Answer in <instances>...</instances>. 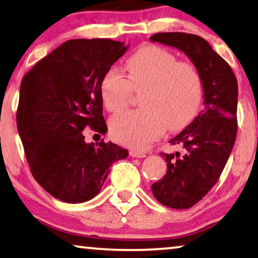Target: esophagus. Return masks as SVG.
I'll list each match as a JSON object with an SVG mask.
<instances>
[{
  "instance_id": "34e87169",
  "label": "esophagus",
  "mask_w": 258,
  "mask_h": 258,
  "mask_svg": "<svg viewBox=\"0 0 258 258\" xmlns=\"http://www.w3.org/2000/svg\"><path fill=\"white\" fill-rule=\"evenodd\" d=\"M130 155L132 157H137V158H144L147 156L146 153H144V151H140V150H131Z\"/></svg>"
}]
</instances>
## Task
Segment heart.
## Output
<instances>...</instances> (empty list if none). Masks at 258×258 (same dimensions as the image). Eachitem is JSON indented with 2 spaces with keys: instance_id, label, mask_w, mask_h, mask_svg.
Segmentation results:
<instances>
[{
  "instance_id": "heart-1",
  "label": "heart",
  "mask_w": 258,
  "mask_h": 258,
  "mask_svg": "<svg viewBox=\"0 0 258 258\" xmlns=\"http://www.w3.org/2000/svg\"><path fill=\"white\" fill-rule=\"evenodd\" d=\"M126 77L109 69L102 77L100 94L104 107L117 112L126 107L133 91L141 92V109L128 110L110 120V134L119 144L141 149L169 131H180L201 108L203 80L194 65L178 62L167 49L148 44L125 62Z\"/></svg>"
}]
</instances>
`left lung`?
Wrapping results in <instances>:
<instances>
[{
  "label": "left lung",
  "mask_w": 258,
  "mask_h": 258,
  "mask_svg": "<svg viewBox=\"0 0 258 258\" xmlns=\"http://www.w3.org/2000/svg\"><path fill=\"white\" fill-rule=\"evenodd\" d=\"M153 42L185 52L203 80L204 109L187 127L170 140L183 154H161L166 174L151 186L159 203L172 209H188L206 196L222 174L234 146L238 130V81L230 65L208 41L182 32L157 33Z\"/></svg>",
  "instance_id": "8db88e82"
}]
</instances>
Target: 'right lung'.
I'll list each match as a JSON object with an SVG mask.
<instances>
[{
    "instance_id": "1",
    "label": "right lung",
    "mask_w": 258,
    "mask_h": 258,
    "mask_svg": "<svg viewBox=\"0 0 258 258\" xmlns=\"http://www.w3.org/2000/svg\"><path fill=\"white\" fill-rule=\"evenodd\" d=\"M127 48L110 39L69 40L23 78L19 137L34 179L60 201L95 198L109 167L127 157L128 151L112 142L86 144L83 134L87 126L107 133L100 83Z\"/></svg>"
}]
</instances>
